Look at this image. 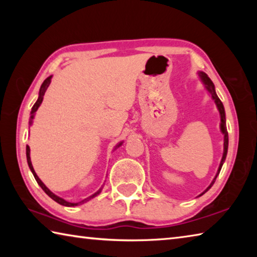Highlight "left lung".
I'll list each match as a JSON object with an SVG mask.
<instances>
[{
    "instance_id": "obj_1",
    "label": "left lung",
    "mask_w": 257,
    "mask_h": 257,
    "mask_svg": "<svg viewBox=\"0 0 257 257\" xmlns=\"http://www.w3.org/2000/svg\"><path fill=\"white\" fill-rule=\"evenodd\" d=\"M198 75H199V77H201V79H202V81H203V84L205 85L206 89L208 90V93L211 94L212 98L214 99V102H215L216 106H217V110H219V112H220V116H221V123H220V128H221V132H222V134L224 135V141H223V156H222V160H221V163H220L219 170H217L216 176H215L214 179H213V181L211 182V185L207 187V188H206V190H205V191H203V193H202L201 195H199V196H202L203 194H205L206 191H207L208 189H210L211 187L213 186V184H214V181H215V179H216L217 175H219V173H220V170H221V168H222V165H223L224 160H225V158H227V153H228V142H229V139H228V132H227V127H225V113H224V107H223V104H222V102L220 101V98L217 97V95H216V93H215L214 84H213L212 80L210 79V78H208V76L206 75V73H204V72H199Z\"/></svg>"
}]
</instances>
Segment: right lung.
Returning <instances> with one entry per match:
<instances>
[{
    "mask_svg": "<svg viewBox=\"0 0 257 257\" xmlns=\"http://www.w3.org/2000/svg\"><path fill=\"white\" fill-rule=\"evenodd\" d=\"M51 78H52V76L47 77L46 79L44 80V82H43V84H42V86H41V89H40V96H38V99L36 101V103H35V104H34V106L32 107V112H30V114H32V116H30V124H32V119L34 118L35 112L37 111V108L40 107V105H41L42 102H43V97H44V94H45V92H46L47 87H49V86H50V84H51ZM121 144H122V143H120L119 145H116V147H119ZM26 155H27V162H28V165H29L30 171L33 172V175H34V177H35V179H36L37 184L42 187V189L44 190L45 193H46L47 195H49V196H50L52 199H53V201H55L56 203L61 204V205H63V206H69V207H71V206H77V205H79V204H82V203L88 202L89 199L94 198L95 196H97V195H98L99 193H101V190H102V189H99V190H97V191H96V193L93 194L92 196H89V197L85 198L84 201H81V202H79V203H70V202H67L66 199H63V198H61V197H59V196H56L55 194L52 193V191H51L49 188H47V187H46L44 184H43V181L40 179V178H38V176L36 175V172H35L34 168H33L32 161H30V149H29V146H28V145L26 146Z\"/></svg>",
    "mask_w": 257,
    "mask_h": 257,
    "instance_id": "add662e5",
    "label": "right lung"
}]
</instances>
